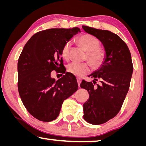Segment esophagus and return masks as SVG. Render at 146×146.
Returning a JSON list of instances; mask_svg holds the SVG:
<instances>
[{"label": "esophagus", "mask_w": 146, "mask_h": 146, "mask_svg": "<svg viewBox=\"0 0 146 146\" xmlns=\"http://www.w3.org/2000/svg\"><path fill=\"white\" fill-rule=\"evenodd\" d=\"M77 82H78V86H80V83H81V81H82V79L80 78H77Z\"/></svg>", "instance_id": "obj_1"}]
</instances>
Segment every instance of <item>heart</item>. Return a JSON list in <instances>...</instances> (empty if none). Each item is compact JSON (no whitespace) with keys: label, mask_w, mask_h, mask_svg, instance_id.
Listing matches in <instances>:
<instances>
[{"label":"heart","mask_w":146,"mask_h":146,"mask_svg":"<svg viewBox=\"0 0 146 146\" xmlns=\"http://www.w3.org/2000/svg\"><path fill=\"white\" fill-rule=\"evenodd\" d=\"M77 41L80 47L87 52L86 59L88 60L90 66L94 69H97L103 64L105 58V53L99 48L100 43L98 39L90 34H84L78 38ZM71 44L67 42L64 44L62 49V57L66 60L70 58ZM68 71L77 77H82L89 73L90 66L88 63H77L72 62L68 66Z\"/></svg>","instance_id":"b5f03b06"}]
</instances>
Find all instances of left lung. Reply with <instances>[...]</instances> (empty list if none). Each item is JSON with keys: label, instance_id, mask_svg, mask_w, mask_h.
<instances>
[{"label": "left lung", "instance_id": "obj_1", "mask_svg": "<svg viewBox=\"0 0 146 146\" xmlns=\"http://www.w3.org/2000/svg\"><path fill=\"white\" fill-rule=\"evenodd\" d=\"M82 27L102 42L106 52L102 66L90 75L94 78L93 82L84 80L80 84V88L89 93V99L83 105L84 119L90 123L100 125L115 117L121 109L130 86L133 65L127 44L117 34ZM98 80L100 84L95 86Z\"/></svg>", "mask_w": 146, "mask_h": 146}]
</instances>
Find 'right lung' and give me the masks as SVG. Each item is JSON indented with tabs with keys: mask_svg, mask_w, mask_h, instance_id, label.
Returning a JSON list of instances; mask_svg holds the SVG:
<instances>
[{
	"mask_svg": "<svg viewBox=\"0 0 146 146\" xmlns=\"http://www.w3.org/2000/svg\"><path fill=\"white\" fill-rule=\"evenodd\" d=\"M80 31L77 27L40 31L30 38L21 53L17 64L19 94L28 112L40 121L56 119L64 101L78 90L76 77L64 68L59 71L65 75L57 82L50 73L63 68L62 47Z\"/></svg>",
	"mask_w": 146,
	"mask_h": 146,
	"instance_id": "1",
	"label": "right lung"
}]
</instances>
